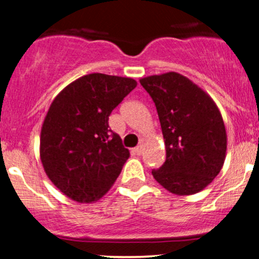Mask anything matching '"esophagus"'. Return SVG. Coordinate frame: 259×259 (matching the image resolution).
I'll list each match as a JSON object with an SVG mask.
<instances>
[{
  "mask_svg": "<svg viewBox=\"0 0 259 259\" xmlns=\"http://www.w3.org/2000/svg\"><path fill=\"white\" fill-rule=\"evenodd\" d=\"M133 151L140 156V154H142V152H144V146H142V145H139V146H136Z\"/></svg>",
  "mask_w": 259,
  "mask_h": 259,
  "instance_id": "esophagus-1",
  "label": "esophagus"
}]
</instances>
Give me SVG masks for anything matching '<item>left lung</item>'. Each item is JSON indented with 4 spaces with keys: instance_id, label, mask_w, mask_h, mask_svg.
Returning <instances> with one entry per match:
<instances>
[{
    "instance_id": "left-lung-1",
    "label": "left lung",
    "mask_w": 259,
    "mask_h": 259,
    "mask_svg": "<svg viewBox=\"0 0 259 259\" xmlns=\"http://www.w3.org/2000/svg\"><path fill=\"white\" fill-rule=\"evenodd\" d=\"M140 84L156 105L164 138L165 162L152 175L169 192L192 195L219 174L227 152V132L214 101L191 80L170 72Z\"/></svg>"
}]
</instances>
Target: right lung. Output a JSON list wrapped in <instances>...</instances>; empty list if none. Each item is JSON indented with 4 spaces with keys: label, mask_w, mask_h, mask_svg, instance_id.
<instances>
[{
    "label": "right lung",
    "mask_w": 259,
    "mask_h": 259,
    "mask_svg": "<svg viewBox=\"0 0 259 259\" xmlns=\"http://www.w3.org/2000/svg\"><path fill=\"white\" fill-rule=\"evenodd\" d=\"M136 85L130 78L89 74L51 103L41 129V162L50 180L72 200L97 201L119 177L130 153L108 119Z\"/></svg>",
    "instance_id": "add662e5"
}]
</instances>
